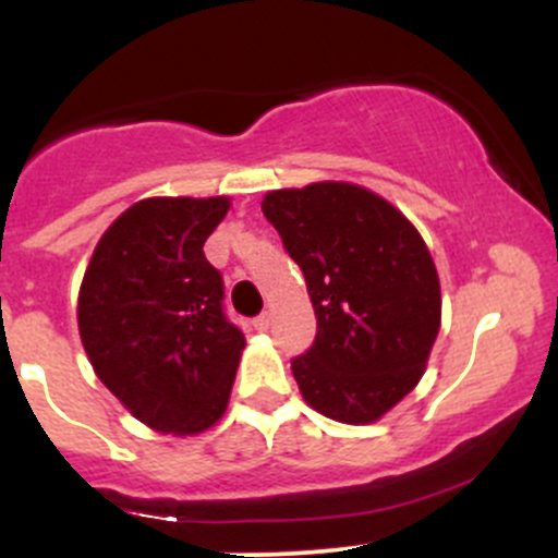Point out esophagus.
<instances>
[{
    "label": "esophagus",
    "mask_w": 558,
    "mask_h": 558,
    "mask_svg": "<svg viewBox=\"0 0 558 558\" xmlns=\"http://www.w3.org/2000/svg\"><path fill=\"white\" fill-rule=\"evenodd\" d=\"M269 318H272V315H269V313L256 315V318H253V326H256L258 331H267L269 329Z\"/></svg>",
    "instance_id": "34e87169"
}]
</instances>
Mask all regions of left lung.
Returning <instances> with one entry per match:
<instances>
[{"instance_id":"8db88e82","label":"left lung","mask_w":558,"mask_h":558,"mask_svg":"<svg viewBox=\"0 0 558 558\" xmlns=\"http://www.w3.org/2000/svg\"><path fill=\"white\" fill-rule=\"evenodd\" d=\"M300 264L318 331L291 362L302 397L340 424H373L418 386L440 331V278L418 229L375 191L342 180L262 202Z\"/></svg>"}]
</instances>
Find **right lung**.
<instances>
[{
	"mask_svg": "<svg viewBox=\"0 0 558 558\" xmlns=\"http://www.w3.org/2000/svg\"><path fill=\"white\" fill-rule=\"evenodd\" d=\"M229 196H150L107 227L77 296L94 373L145 426L199 435L223 415L245 337L205 240Z\"/></svg>",
	"mask_w": 558,
	"mask_h": 558,
	"instance_id": "obj_1",
	"label": "right lung"
}]
</instances>
